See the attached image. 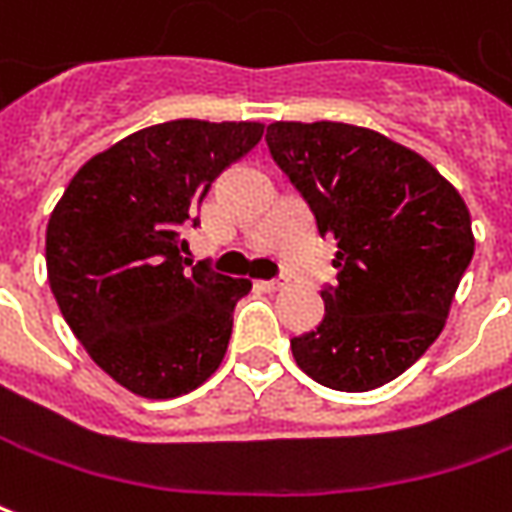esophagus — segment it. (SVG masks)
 Masks as SVG:
<instances>
[{"instance_id": "esophagus-1", "label": "esophagus", "mask_w": 512, "mask_h": 512, "mask_svg": "<svg viewBox=\"0 0 512 512\" xmlns=\"http://www.w3.org/2000/svg\"><path fill=\"white\" fill-rule=\"evenodd\" d=\"M260 285H263L266 291H282V288L288 285V280H285V277H277V280H266V282H260Z\"/></svg>"}]
</instances>
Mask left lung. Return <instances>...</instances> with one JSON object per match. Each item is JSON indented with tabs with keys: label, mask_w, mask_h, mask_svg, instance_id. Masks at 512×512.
<instances>
[{
	"label": "left lung",
	"mask_w": 512,
	"mask_h": 512,
	"mask_svg": "<svg viewBox=\"0 0 512 512\" xmlns=\"http://www.w3.org/2000/svg\"><path fill=\"white\" fill-rule=\"evenodd\" d=\"M266 144L338 241L324 318L291 338L296 366L332 391L396 380L441 335L474 255L466 202L424 157L341 121H274Z\"/></svg>",
	"instance_id": "obj_1"
}]
</instances>
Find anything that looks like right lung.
Returning <instances> with one entry per match:
<instances>
[{"instance_id":"add662e5","label":"right lung","mask_w":512,"mask_h":512,"mask_svg":"<svg viewBox=\"0 0 512 512\" xmlns=\"http://www.w3.org/2000/svg\"><path fill=\"white\" fill-rule=\"evenodd\" d=\"M257 121L177 119L121 138L71 177L46 224L57 307L94 363L144 399L194 391L221 366L252 282L191 266L182 230Z\"/></svg>"}]
</instances>
